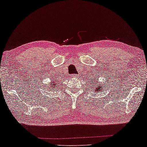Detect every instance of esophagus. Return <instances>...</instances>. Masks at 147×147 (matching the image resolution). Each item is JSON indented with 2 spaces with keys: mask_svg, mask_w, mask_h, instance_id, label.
I'll use <instances>...</instances> for the list:
<instances>
[{
  "mask_svg": "<svg viewBox=\"0 0 147 147\" xmlns=\"http://www.w3.org/2000/svg\"><path fill=\"white\" fill-rule=\"evenodd\" d=\"M77 77H78L77 75H75V74H74V75H71L72 78H77Z\"/></svg>",
  "mask_w": 147,
  "mask_h": 147,
  "instance_id": "34e87169",
  "label": "esophagus"
}]
</instances>
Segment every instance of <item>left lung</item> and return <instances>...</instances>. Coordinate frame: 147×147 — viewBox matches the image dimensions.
<instances>
[{"mask_svg":"<svg viewBox=\"0 0 147 147\" xmlns=\"http://www.w3.org/2000/svg\"><path fill=\"white\" fill-rule=\"evenodd\" d=\"M93 87H94V88H95V92H98V91H101V84H99V82H97L96 83H93ZM104 87H105V86H104Z\"/></svg>","mask_w":147,"mask_h":147,"instance_id":"left-lung-1","label":"left lung"}]
</instances>
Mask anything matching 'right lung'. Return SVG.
Wrapping results in <instances>:
<instances>
[{
    "label": "right lung",
    "instance_id": "1",
    "mask_svg": "<svg viewBox=\"0 0 147 147\" xmlns=\"http://www.w3.org/2000/svg\"><path fill=\"white\" fill-rule=\"evenodd\" d=\"M57 82L55 81H51L50 83H49V85L48 86V87L49 89H51L52 90L55 89L56 87H57Z\"/></svg>",
    "mask_w": 147,
    "mask_h": 147
}]
</instances>
